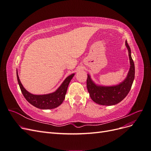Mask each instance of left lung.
Instances as JSON below:
<instances>
[{
    "instance_id": "obj_1",
    "label": "left lung",
    "mask_w": 151,
    "mask_h": 151,
    "mask_svg": "<svg viewBox=\"0 0 151 151\" xmlns=\"http://www.w3.org/2000/svg\"><path fill=\"white\" fill-rule=\"evenodd\" d=\"M125 45L129 51L130 67L126 79L115 86H98L96 85L88 75L87 88L91 98L97 104L110 106L122 101L129 93L135 77V65L131 57V50L126 41Z\"/></svg>"
}]
</instances>
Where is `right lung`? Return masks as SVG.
I'll return each mask as SVG.
<instances>
[{
    "mask_svg": "<svg viewBox=\"0 0 151 151\" xmlns=\"http://www.w3.org/2000/svg\"><path fill=\"white\" fill-rule=\"evenodd\" d=\"M16 73L18 84L25 99L34 106L43 109L55 108L62 103L65 97L68 86L74 76V74H72L68 76L55 92L44 95H35L29 93L24 88L18 76L17 70Z\"/></svg>",
    "mask_w": 151,
    "mask_h": 151,
    "instance_id": "1",
    "label": "right lung"
}]
</instances>
